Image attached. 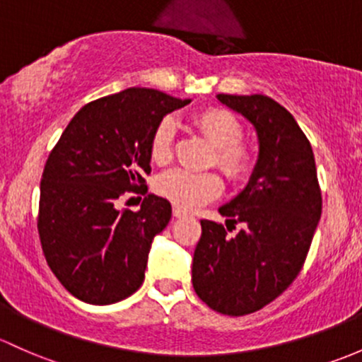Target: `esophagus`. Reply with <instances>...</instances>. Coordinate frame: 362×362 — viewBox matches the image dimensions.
Listing matches in <instances>:
<instances>
[{
    "mask_svg": "<svg viewBox=\"0 0 362 362\" xmlns=\"http://www.w3.org/2000/svg\"><path fill=\"white\" fill-rule=\"evenodd\" d=\"M189 213L185 211V210H182V208H178V206H173V216L175 218H182V216H187Z\"/></svg>",
    "mask_w": 362,
    "mask_h": 362,
    "instance_id": "esophagus-1",
    "label": "esophagus"
}]
</instances>
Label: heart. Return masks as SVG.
Masks as SVG:
<instances>
[{
  "mask_svg": "<svg viewBox=\"0 0 362 362\" xmlns=\"http://www.w3.org/2000/svg\"><path fill=\"white\" fill-rule=\"evenodd\" d=\"M197 128L216 149V165L227 177L243 178L251 168L250 152L239 146L243 139V124L226 109H204L194 117ZM175 124L171 117L159 121L152 133L151 156L156 163L168 161L173 144ZM156 191L170 199L175 206L192 210L222 192V180L210 171L170 170L156 180Z\"/></svg>",
  "mask_w": 362,
  "mask_h": 362,
  "instance_id": "1",
  "label": "heart"
}]
</instances>
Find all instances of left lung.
<instances>
[{
	"instance_id": "1",
	"label": "left lung",
	"mask_w": 362,
	"mask_h": 362,
	"mask_svg": "<svg viewBox=\"0 0 362 362\" xmlns=\"http://www.w3.org/2000/svg\"><path fill=\"white\" fill-rule=\"evenodd\" d=\"M255 128L258 156L246 187L218 208L226 227L201 220L192 286L213 310L245 315L276 300L298 276L321 218L314 152L298 123L265 95H218ZM241 223L235 236L226 234Z\"/></svg>"
}]
</instances>
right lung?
I'll return each mask as SVG.
<instances>
[{
  "label": "right lung",
  "mask_w": 362,
  "mask_h": 362,
  "mask_svg": "<svg viewBox=\"0 0 362 362\" xmlns=\"http://www.w3.org/2000/svg\"><path fill=\"white\" fill-rule=\"evenodd\" d=\"M189 102L139 86L102 97L76 112L48 156L37 230L52 272L81 302L111 305L142 286L171 204L147 194L139 211H119L116 201L147 192L152 133Z\"/></svg>",
  "instance_id": "right-lung-1"
}]
</instances>
